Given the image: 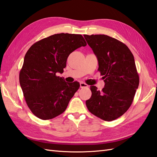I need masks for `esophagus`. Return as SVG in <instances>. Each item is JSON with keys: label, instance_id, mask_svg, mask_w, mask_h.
<instances>
[{"label": "esophagus", "instance_id": "34e87169", "mask_svg": "<svg viewBox=\"0 0 157 157\" xmlns=\"http://www.w3.org/2000/svg\"><path fill=\"white\" fill-rule=\"evenodd\" d=\"M80 86H81V88H86V87H88L89 86V85H86V83H85V82H81L80 83Z\"/></svg>", "mask_w": 157, "mask_h": 157}]
</instances>
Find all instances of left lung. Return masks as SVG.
Returning <instances> with one entry per match:
<instances>
[{
  "label": "left lung",
  "instance_id": "8db88e82",
  "mask_svg": "<svg viewBox=\"0 0 157 157\" xmlns=\"http://www.w3.org/2000/svg\"><path fill=\"white\" fill-rule=\"evenodd\" d=\"M88 44L98 61V71L105 82L102 91L90 86L88 110L105 121L123 115L131 106L139 85L135 59L126 44L105 34H85Z\"/></svg>",
  "mask_w": 157,
  "mask_h": 157
}]
</instances>
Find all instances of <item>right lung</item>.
<instances>
[{
    "mask_svg": "<svg viewBox=\"0 0 157 157\" xmlns=\"http://www.w3.org/2000/svg\"><path fill=\"white\" fill-rule=\"evenodd\" d=\"M86 45L81 34L60 33L36 42L26 52L19 82L26 105L36 117L52 119L66 110L80 84L66 82L56 73H63L71 52Z\"/></svg>",
    "mask_w": 157,
    "mask_h": 157,
    "instance_id": "right-lung-1",
    "label": "right lung"
}]
</instances>
